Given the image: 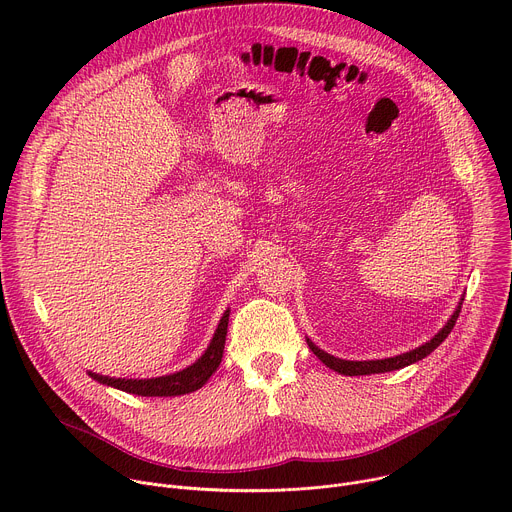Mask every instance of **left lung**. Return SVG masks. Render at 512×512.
I'll return each mask as SVG.
<instances>
[{
	"mask_svg": "<svg viewBox=\"0 0 512 512\" xmlns=\"http://www.w3.org/2000/svg\"><path fill=\"white\" fill-rule=\"evenodd\" d=\"M460 310L462 306H458V310L454 312V316L448 320V324L437 332L429 342H425L423 346L415 348V350H409L405 354H399V356H393V358H385V360H342V358H336V356H330L328 352L320 350L314 342L308 340V346L312 348V352L326 364V367H330L332 371L340 373V375H346V377H358V375H375V373H389V371H397V369H403V367H409V364L425 358L427 354H431L437 346H440L448 334L454 330L456 326V320L460 316Z\"/></svg>",
	"mask_w": 512,
	"mask_h": 512,
	"instance_id": "left-lung-1",
	"label": "left lung"
}]
</instances>
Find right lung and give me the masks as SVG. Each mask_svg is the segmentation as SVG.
I'll return each instance as SVG.
<instances>
[{
    "label": "right lung",
    "instance_id": "right-lung-1",
    "mask_svg": "<svg viewBox=\"0 0 512 512\" xmlns=\"http://www.w3.org/2000/svg\"><path fill=\"white\" fill-rule=\"evenodd\" d=\"M227 326H229V310L221 318V324H218L210 346L204 350V354L192 364V367L158 377V379H109L97 373H89L95 381L121 389L125 393L141 395V397H174V395H184L200 389L212 373L218 369V364L223 360V350H225V340H227Z\"/></svg>",
    "mask_w": 512,
    "mask_h": 512
}]
</instances>
